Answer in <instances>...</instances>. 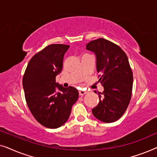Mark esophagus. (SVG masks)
<instances>
[{"label": "esophagus", "mask_w": 157, "mask_h": 157, "mask_svg": "<svg viewBox=\"0 0 157 157\" xmlns=\"http://www.w3.org/2000/svg\"><path fill=\"white\" fill-rule=\"evenodd\" d=\"M78 93L80 96H83L85 95V94H86L88 93V91H86V90H80V91H78Z\"/></svg>", "instance_id": "obj_1"}]
</instances>
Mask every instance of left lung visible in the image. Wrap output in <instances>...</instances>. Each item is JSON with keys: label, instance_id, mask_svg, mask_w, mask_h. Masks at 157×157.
Instances as JSON below:
<instances>
[{"label": "left lung", "instance_id": "8db88e82", "mask_svg": "<svg viewBox=\"0 0 157 157\" xmlns=\"http://www.w3.org/2000/svg\"><path fill=\"white\" fill-rule=\"evenodd\" d=\"M86 49L96 54L98 81L104 89L102 96L98 93L99 103L92 113L103 122H114L123 116L132 98L133 73L127 56L118 45L104 38L91 40Z\"/></svg>", "mask_w": 157, "mask_h": 157}]
</instances>
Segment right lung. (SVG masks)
I'll return each instance as SVG.
<instances>
[{"label":"right lung","instance_id":"right-lung-1","mask_svg":"<svg viewBox=\"0 0 157 157\" xmlns=\"http://www.w3.org/2000/svg\"><path fill=\"white\" fill-rule=\"evenodd\" d=\"M69 47L64 44L46 46L31 58L23 77L29 109L36 121L46 128H56L63 125L78 98V91L74 87L63 88L56 82ZM56 87L59 92L55 91Z\"/></svg>","mask_w":157,"mask_h":157}]
</instances>
